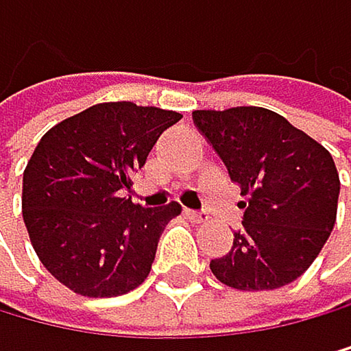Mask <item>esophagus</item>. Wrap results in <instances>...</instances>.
I'll list each match as a JSON object with an SVG mask.
<instances>
[{"mask_svg":"<svg viewBox=\"0 0 351 351\" xmlns=\"http://www.w3.org/2000/svg\"><path fill=\"white\" fill-rule=\"evenodd\" d=\"M186 217L191 221H195V224H204V221H208V215L202 213V210H186Z\"/></svg>","mask_w":351,"mask_h":351,"instance_id":"obj_1","label":"esophagus"}]
</instances>
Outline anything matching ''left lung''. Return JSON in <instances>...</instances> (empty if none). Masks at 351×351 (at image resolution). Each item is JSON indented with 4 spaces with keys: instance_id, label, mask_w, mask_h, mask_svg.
Masks as SVG:
<instances>
[{
    "instance_id": "obj_1",
    "label": "left lung",
    "mask_w": 351,
    "mask_h": 351,
    "mask_svg": "<svg viewBox=\"0 0 351 351\" xmlns=\"http://www.w3.org/2000/svg\"><path fill=\"white\" fill-rule=\"evenodd\" d=\"M248 202L228 255L213 275L237 290H275L295 281L328 241L339 204V173L326 147L264 107L193 112Z\"/></svg>"
}]
</instances>
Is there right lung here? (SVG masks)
<instances>
[{
  "instance_id": "obj_1",
  "label": "right lung",
  "mask_w": 351,
  "mask_h": 351,
  "mask_svg": "<svg viewBox=\"0 0 351 351\" xmlns=\"http://www.w3.org/2000/svg\"><path fill=\"white\" fill-rule=\"evenodd\" d=\"M178 112L101 103L45 134L23 171V221L41 264L83 297H118L152 270L171 202L145 208L125 197Z\"/></svg>"
}]
</instances>
